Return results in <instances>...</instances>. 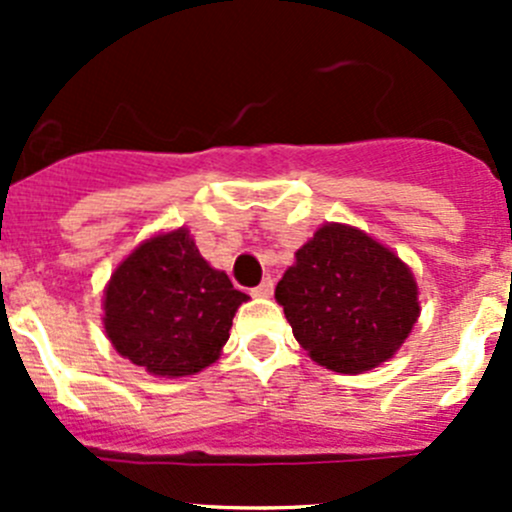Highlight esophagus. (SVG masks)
I'll use <instances>...</instances> for the list:
<instances>
[{"label": "esophagus", "mask_w": 512, "mask_h": 512, "mask_svg": "<svg viewBox=\"0 0 512 512\" xmlns=\"http://www.w3.org/2000/svg\"><path fill=\"white\" fill-rule=\"evenodd\" d=\"M272 289H275V282H272L270 277H265V280H262L260 285H257L255 289H252V294H255V297H262V299H265V297H270Z\"/></svg>", "instance_id": "esophagus-1"}]
</instances>
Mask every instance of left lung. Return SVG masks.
Segmentation results:
<instances>
[{
    "mask_svg": "<svg viewBox=\"0 0 512 512\" xmlns=\"http://www.w3.org/2000/svg\"><path fill=\"white\" fill-rule=\"evenodd\" d=\"M275 299L304 352L337 374L389 361L421 314L409 265L342 223L322 225L294 252Z\"/></svg>",
    "mask_w": 512,
    "mask_h": 512,
    "instance_id": "8db88e82",
    "label": "left lung"
}]
</instances>
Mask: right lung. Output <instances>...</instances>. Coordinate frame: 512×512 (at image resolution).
Masks as SVG:
<instances>
[{
    "label": "right lung",
    "instance_id": "right-lung-1",
    "mask_svg": "<svg viewBox=\"0 0 512 512\" xmlns=\"http://www.w3.org/2000/svg\"><path fill=\"white\" fill-rule=\"evenodd\" d=\"M247 299L178 227L143 240L116 267L103 292V329L128 361L178 379L220 359Z\"/></svg>",
    "mask_w": 512,
    "mask_h": 512
}]
</instances>
